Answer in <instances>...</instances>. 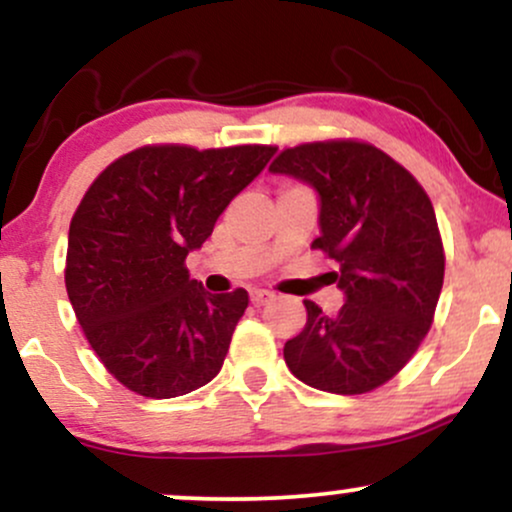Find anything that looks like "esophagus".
I'll use <instances>...</instances> for the list:
<instances>
[{
	"mask_svg": "<svg viewBox=\"0 0 512 512\" xmlns=\"http://www.w3.org/2000/svg\"><path fill=\"white\" fill-rule=\"evenodd\" d=\"M272 296H274L272 291L255 289V291L250 293V301H252V305H264V303H269V301H272Z\"/></svg>",
	"mask_w": 512,
	"mask_h": 512,
	"instance_id": "1",
	"label": "esophagus"
}]
</instances>
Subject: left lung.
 <instances>
[{
	"label": "left lung",
	"instance_id": "1",
	"mask_svg": "<svg viewBox=\"0 0 512 512\" xmlns=\"http://www.w3.org/2000/svg\"><path fill=\"white\" fill-rule=\"evenodd\" d=\"M272 173L305 182L320 199L313 248L337 262L344 305L313 301L303 332L284 346L298 380L334 395H363L407 366L431 330L445 255L436 211L407 168L351 139L281 151Z\"/></svg>",
	"mask_w": 512,
	"mask_h": 512
}]
</instances>
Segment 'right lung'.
I'll use <instances>...</instances> for the list:
<instances>
[{"mask_svg": "<svg viewBox=\"0 0 512 512\" xmlns=\"http://www.w3.org/2000/svg\"><path fill=\"white\" fill-rule=\"evenodd\" d=\"M274 146H142L93 180L69 226V303L88 344L127 390L180 397L216 378L248 291L211 296L185 257Z\"/></svg>", "mask_w": 512, "mask_h": 512, "instance_id": "right-lung-1", "label": "right lung"}]
</instances>
